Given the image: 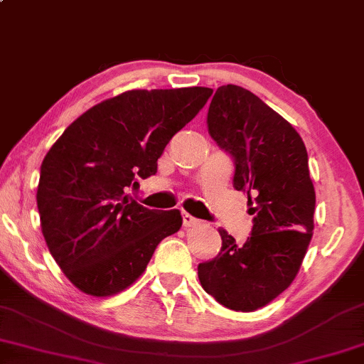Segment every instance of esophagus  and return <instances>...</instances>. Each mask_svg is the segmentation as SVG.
Returning a JSON list of instances; mask_svg holds the SVG:
<instances>
[{"mask_svg": "<svg viewBox=\"0 0 364 364\" xmlns=\"http://www.w3.org/2000/svg\"><path fill=\"white\" fill-rule=\"evenodd\" d=\"M198 223H200V220H198V218L191 216L190 213L183 211V225H185L186 228H190V226H196Z\"/></svg>", "mask_w": 364, "mask_h": 364, "instance_id": "esophagus-1", "label": "esophagus"}]
</instances>
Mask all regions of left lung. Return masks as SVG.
Wrapping results in <instances>:
<instances>
[{
	"label": "left lung",
	"mask_w": 364,
	"mask_h": 364,
	"mask_svg": "<svg viewBox=\"0 0 364 364\" xmlns=\"http://www.w3.org/2000/svg\"><path fill=\"white\" fill-rule=\"evenodd\" d=\"M208 132L235 161L232 186L248 195L253 230L243 245L220 228L218 256L198 264L208 294L235 311H255L293 283L313 236L314 186L296 129L251 91L220 86Z\"/></svg>",
	"instance_id": "1"
}]
</instances>
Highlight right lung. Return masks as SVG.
Wrapping results in <instances>:
<instances>
[{
  "label": "right lung",
  "instance_id": "obj_1",
  "mask_svg": "<svg viewBox=\"0 0 364 364\" xmlns=\"http://www.w3.org/2000/svg\"><path fill=\"white\" fill-rule=\"evenodd\" d=\"M211 88L133 90L93 106L43 159L36 201L50 253L77 289L109 296L134 283L179 210H148L129 191L156 173L174 134Z\"/></svg>",
  "mask_w": 364,
  "mask_h": 364
}]
</instances>
